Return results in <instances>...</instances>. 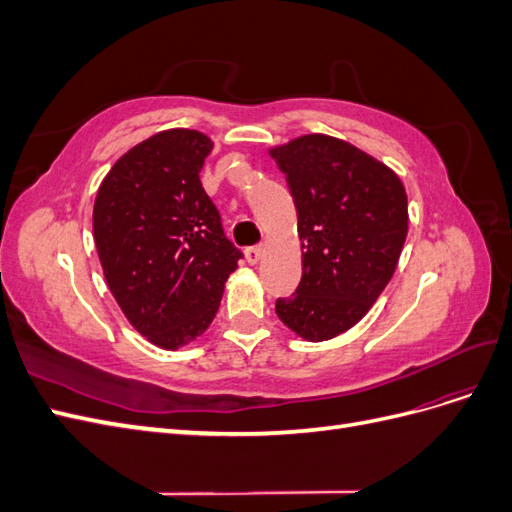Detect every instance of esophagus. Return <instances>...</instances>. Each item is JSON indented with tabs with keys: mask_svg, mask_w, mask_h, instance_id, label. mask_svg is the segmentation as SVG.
<instances>
[{
	"mask_svg": "<svg viewBox=\"0 0 512 512\" xmlns=\"http://www.w3.org/2000/svg\"><path fill=\"white\" fill-rule=\"evenodd\" d=\"M262 254H265V245H254V247H247L245 250V258L250 265H258L262 260Z\"/></svg>",
	"mask_w": 512,
	"mask_h": 512,
	"instance_id": "34e87169",
	"label": "esophagus"
}]
</instances>
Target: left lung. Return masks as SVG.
I'll return each instance as SVG.
<instances>
[{"instance_id":"obj_1","label":"left lung","mask_w":512,"mask_h":512,"mask_svg":"<svg viewBox=\"0 0 512 512\" xmlns=\"http://www.w3.org/2000/svg\"><path fill=\"white\" fill-rule=\"evenodd\" d=\"M297 207L303 275L275 314L307 342L359 322L391 282L408 235V196L380 160L342 138L305 134L269 149Z\"/></svg>"}]
</instances>
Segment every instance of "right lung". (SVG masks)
Returning a JSON list of instances; mask_svg holds the SVG:
<instances>
[{
    "instance_id": "obj_1",
    "label": "right lung",
    "mask_w": 512,
    "mask_h": 512,
    "mask_svg": "<svg viewBox=\"0 0 512 512\" xmlns=\"http://www.w3.org/2000/svg\"><path fill=\"white\" fill-rule=\"evenodd\" d=\"M211 149L198 130L153 134L113 164L94 203L108 290L132 327L164 350L209 329L241 258L198 177Z\"/></svg>"
}]
</instances>
